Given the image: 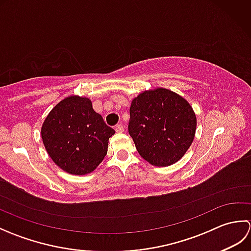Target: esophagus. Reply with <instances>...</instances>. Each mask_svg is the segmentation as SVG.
I'll return each mask as SVG.
<instances>
[{
  "instance_id": "1",
  "label": "esophagus",
  "mask_w": 251,
  "mask_h": 251,
  "mask_svg": "<svg viewBox=\"0 0 251 251\" xmlns=\"http://www.w3.org/2000/svg\"><path fill=\"white\" fill-rule=\"evenodd\" d=\"M115 130H116V132H123L124 131V127H123L122 124H119V125H116Z\"/></svg>"
}]
</instances>
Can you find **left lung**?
<instances>
[{
    "mask_svg": "<svg viewBox=\"0 0 251 251\" xmlns=\"http://www.w3.org/2000/svg\"><path fill=\"white\" fill-rule=\"evenodd\" d=\"M129 113V135L138 153L153 166L177 163L194 140V111L188 101L172 90H145L132 99Z\"/></svg>",
    "mask_w": 251,
    "mask_h": 251,
    "instance_id": "1",
    "label": "left lung"
}]
</instances>
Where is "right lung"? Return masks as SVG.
<instances>
[{
    "instance_id": "add662e5",
    "label": "right lung",
    "mask_w": 251,
    "mask_h": 251,
    "mask_svg": "<svg viewBox=\"0 0 251 251\" xmlns=\"http://www.w3.org/2000/svg\"><path fill=\"white\" fill-rule=\"evenodd\" d=\"M115 131L93 109L89 98L69 96L57 103L42 125L47 153L58 167L71 175L94 172L108 152Z\"/></svg>"
}]
</instances>
